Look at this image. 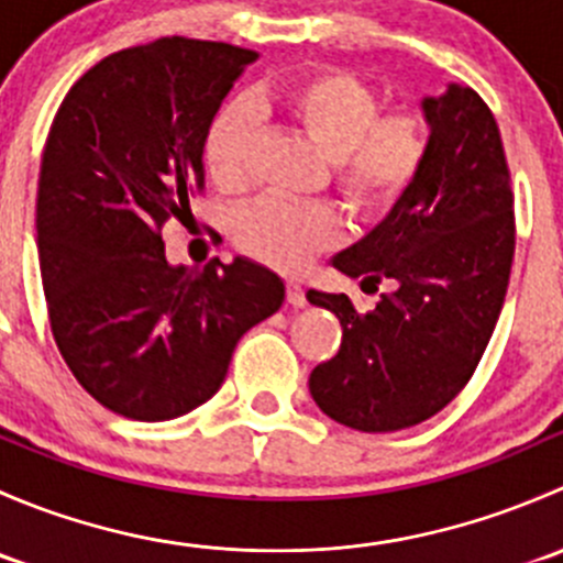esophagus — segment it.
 Instances as JSON below:
<instances>
[{"label":"esophagus","mask_w":563,"mask_h":563,"mask_svg":"<svg viewBox=\"0 0 563 563\" xmlns=\"http://www.w3.org/2000/svg\"><path fill=\"white\" fill-rule=\"evenodd\" d=\"M286 299H288V305H294V308H302V305L308 302V299H305L302 283L288 280V283H286Z\"/></svg>","instance_id":"34e87169"}]
</instances>
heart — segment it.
<instances>
[{
    "label": "heart",
    "mask_w": 563,
    "mask_h": 563,
    "mask_svg": "<svg viewBox=\"0 0 563 563\" xmlns=\"http://www.w3.org/2000/svg\"><path fill=\"white\" fill-rule=\"evenodd\" d=\"M264 108L329 157L334 190L362 218L389 212L428 161L424 113L411 106L382 111L378 95L351 73L321 67L288 78L266 95ZM250 144L253 119L247 108H220L203 133V163L223 192L245 190ZM340 234V214L327 203L255 201L234 223L236 247L280 272L302 269Z\"/></svg>",
    "instance_id": "heart-1"
}]
</instances>
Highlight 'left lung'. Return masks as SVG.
Segmentation results:
<instances>
[{"label":"left lung","instance_id":"obj_1","mask_svg":"<svg viewBox=\"0 0 563 563\" xmlns=\"http://www.w3.org/2000/svg\"><path fill=\"white\" fill-rule=\"evenodd\" d=\"M422 108L430 150L417 181L332 258L362 277L365 294L384 280L395 291L367 313L345 294L308 291L343 327L338 354L310 373V395L362 433L413 428L455 400L490 343L512 272L515 192L496 117L457 84Z\"/></svg>","mask_w":563,"mask_h":563}]
</instances>
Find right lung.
Returning a JSON list of instances; mask_svg holds the SVG:
<instances>
[{
	"instance_id": "right-lung-1",
	"label": "right lung",
	"mask_w": 563,
	"mask_h": 563,
	"mask_svg": "<svg viewBox=\"0 0 563 563\" xmlns=\"http://www.w3.org/2000/svg\"><path fill=\"white\" fill-rule=\"evenodd\" d=\"M255 51L157 37L62 100L37 181V255L56 349L108 411L161 422L207 402L283 280L247 258L166 261L163 229L203 192V133Z\"/></svg>"
}]
</instances>
